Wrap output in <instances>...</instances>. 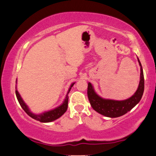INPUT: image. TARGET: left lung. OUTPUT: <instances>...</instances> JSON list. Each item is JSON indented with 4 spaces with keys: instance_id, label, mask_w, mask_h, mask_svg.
<instances>
[{
    "instance_id": "8db88e82",
    "label": "left lung",
    "mask_w": 156,
    "mask_h": 156,
    "mask_svg": "<svg viewBox=\"0 0 156 156\" xmlns=\"http://www.w3.org/2000/svg\"><path fill=\"white\" fill-rule=\"evenodd\" d=\"M139 65L140 66V80L136 92L129 98L124 100H114L104 99L96 93L92 84L88 83L87 94L91 106L95 111L101 115L109 118H117L123 115L130 111L132 109L140 102L144 92V82L143 70L140 59L137 57Z\"/></svg>"
}]
</instances>
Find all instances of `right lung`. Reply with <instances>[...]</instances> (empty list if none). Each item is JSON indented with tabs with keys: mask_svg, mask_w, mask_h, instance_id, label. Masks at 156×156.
I'll list each match as a JSON object with an SVG mask.
<instances>
[{
	"mask_svg": "<svg viewBox=\"0 0 156 156\" xmlns=\"http://www.w3.org/2000/svg\"><path fill=\"white\" fill-rule=\"evenodd\" d=\"M16 82H17V80H16ZM74 84L75 83H73L70 85V88H69L68 89V91H67L66 94V97H65V99H64L62 104L60 105L59 106L57 107V108H55L54 109L48 110V111L44 112L40 114H35L30 111V108H28V106L26 105V103L24 102L23 99H22L21 95H20V93L18 92L17 89H16V98L18 99L19 103H20V105L22 107V108L23 109L24 112H25L28 115L30 116V117L33 118V119L36 120V121H38L40 122H42V123H48V122L54 121H55V120H57V119H59V118L61 117V116L67 111V105H68V96H67V95H68L71 88L73 87Z\"/></svg>",
	"mask_w": 156,
	"mask_h": 156,
	"instance_id": "add662e5",
	"label": "right lung"
}]
</instances>
